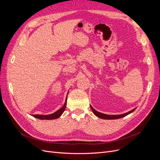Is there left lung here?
<instances>
[{
	"label": "left lung",
	"instance_id": "1",
	"mask_svg": "<svg viewBox=\"0 0 160 160\" xmlns=\"http://www.w3.org/2000/svg\"><path fill=\"white\" fill-rule=\"evenodd\" d=\"M90 107H91V109H92V111H93V113L97 116V117L103 119H116L122 118L125 117V116L130 114L131 113H132L133 111H134L135 109V108L132 110H131L130 111H129V112H127V113H123V114H121V115H107V114H104L102 113L98 112V111H96L95 109L92 108V106H91V105H90Z\"/></svg>",
	"mask_w": 160,
	"mask_h": 160
}]
</instances>
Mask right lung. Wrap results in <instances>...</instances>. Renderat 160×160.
Segmentation results:
<instances>
[{"label":"right lung","instance_id":"right-lung-1","mask_svg":"<svg viewBox=\"0 0 160 160\" xmlns=\"http://www.w3.org/2000/svg\"><path fill=\"white\" fill-rule=\"evenodd\" d=\"M67 96L66 98L65 102L63 106H62V107L60 109L57 110L55 113H53L50 115H32V116H33L34 118H36L39 119H48V120L55 119L58 118H59L60 116L62 114V113L64 112V111L65 109L66 104H67Z\"/></svg>","mask_w":160,"mask_h":160}]
</instances>
